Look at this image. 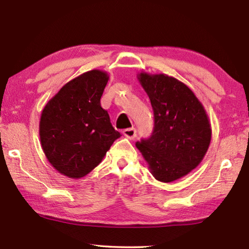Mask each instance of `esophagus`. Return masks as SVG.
<instances>
[{"mask_svg":"<svg viewBox=\"0 0 249 249\" xmlns=\"http://www.w3.org/2000/svg\"><path fill=\"white\" fill-rule=\"evenodd\" d=\"M123 135L127 137L128 140H134L136 137V129L135 128H126L123 130Z\"/></svg>","mask_w":249,"mask_h":249,"instance_id":"34e87169","label":"esophagus"}]
</instances>
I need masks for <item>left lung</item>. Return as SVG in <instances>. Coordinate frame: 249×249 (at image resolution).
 Listing matches in <instances>:
<instances>
[{"mask_svg": "<svg viewBox=\"0 0 249 249\" xmlns=\"http://www.w3.org/2000/svg\"><path fill=\"white\" fill-rule=\"evenodd\" d=\"M154 109L151 137L136 142L154 178L172 182L196 169L209 149L212 128L190 88L165 73H137Z\"/></svg>", "mask_w": 249, "mask_h": 249, "instance_id": "8db88e82", "label": "left lung"}]
</instances>
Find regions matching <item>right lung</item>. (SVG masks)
<instances>
[{
  "label": "right lung",
  "mask_w": 249,
  "mask_h": 249,
  "mask_svg": "<svg viewBox=\"0 0 249 249\" xmlns=\"http://www.w3.org/2000/svg\"><path fill=\"white\" fill-rule=\"evenodd\" d=\"M108 79L107 71H87L67 82L41 111V148L50 165L68 178L91 172L122 136L101 107Z\"/></svg>",
  "instance_id": "right-lung-1"
}]
</instances>
